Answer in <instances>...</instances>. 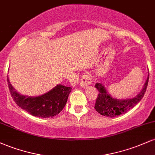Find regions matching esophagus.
Returning a JSON list of instances; mask_svg holds the SVG:
<instances>
[{"instance_id":"esophagus-1","label":"esophagus","mask_w":155,"mask_h":155,"mask_svg":"<svg viewBox=\"0 0 155 155\" xmlns=\"http://www.w3.org/2000/svg\"><path fill=\"white\" fill-rule=\"evenodd\" d=\"M92 83V78L91 75L89 73H85L84 75L81 76V81H80V84L82 87H86L89 86Z\"/></svg>"}]
</instances>
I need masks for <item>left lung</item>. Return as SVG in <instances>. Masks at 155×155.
Returning a JSON list of instances; mask_svg holds the SVG:
<instances>
[{
	"instance_id": "8db88e82",
	"label": "left lung",
	"mask_w": 155,
	"mask_h": 155,
	"mask_svg": "<svg viewBox=\"0 0 155 155\" xmlns=\"http://www.w3.org/2000/svg\"><path fill=\"white\" fill-rule=\"evenodd\" d=\"M149 76V75H148L141 91L136 97L130 99H124V100L114 98L108 93L102 84L96 83L95 87L98 90L99 94L96 99L95 105V110L100 114L108 117H118L119 115L125 114L130 108L138 104L143 98L148 85Z\"/></svg>"
}]
</instances>
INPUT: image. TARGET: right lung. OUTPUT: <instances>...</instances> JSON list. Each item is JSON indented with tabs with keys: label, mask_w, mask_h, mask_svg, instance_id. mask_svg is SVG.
Segmentation results:
<instances>
[{
	"label": "right lung",
	"mask_w": 155,
	"mask_h": 155,
	"mask_svg": "<svg viewBox=\"0 0 155 155\" xmlns=\"http://www.w3.org/2000/svg\"><path fill=\"white\" fill-rule=\"evenodd\" d=\"M11 95L16 104L31 115L42 118L53 117L65 107L71 87L58 84L50 91L37 97H28L18 93L7 78Z\"/></svg>",
	"instance_id": "right-lung-1"
}]
</instances>
